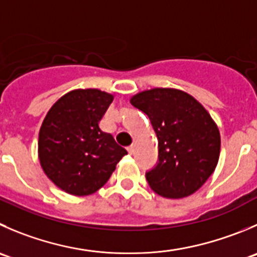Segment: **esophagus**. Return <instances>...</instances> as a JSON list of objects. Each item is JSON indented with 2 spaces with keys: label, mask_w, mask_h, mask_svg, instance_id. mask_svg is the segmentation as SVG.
I'll return each mask as SVG.
<instances>
[{
  "label": "esophagus",
  "mask_w": 257,
  "mask_h": 257,
  "mask_svg": "<svg viewBox=\"0 0 257 257\" xmlns=\"http://www.w3.org/2000/svg\"><path fill=\"white\" fill-rule=\"evenodd\" d=\"M126 151H128L129 154H133L134 153V147L133 146L128 147V148H126Z\"/></svg>",
  "instance_id": "obj_1"
}]
</instances>
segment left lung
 Returning <instances> with one entry per match:
<instances>
[{"instance_id":"left-lung-1","label":"left lung","mask_w":257,"mask_h":257,"mask_svg":"<svg viewBox=\"0 0 257 257\" xmlns=\"http://www.w3.org/2000/svg\"><path fill=\"white\" fill-rule=\"evenodd\" d=\"M131 104L148 115L158 139L159 162L146 174L149 187L171 200L193 195L217 167L221 136L216 121L200 101L179 89L141 91Z\"/></svg>"}]
</instances>
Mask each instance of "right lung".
Here are the masks:
<instances>
[{"instance_id":"add662e5","label":"right lung","mask_w":257,"mask_h":257,"mask_svg":"<svg viewBox=\"0 0 257 257\" xmlns=\"http://www.w3.org/2000/svg\"><path fill=\"white\" fill-rule=\"evenodd\" d=\"M114 95L74 89L57 99L39 132L40 166L56 187L73 196L95 193L126 153L99 126Z\"/></svg>"}]
</instances>
